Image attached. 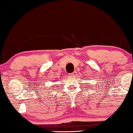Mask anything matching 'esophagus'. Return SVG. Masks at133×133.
Here are the masks:
<instances>
[{
	"mask_svg": "<svg viewBox=\"0 0 133 133\" xmlns=\"http://www.w3.org/2000/svg\"><path fill=\"white\" fill-rule=\"evenodd\" d=\"M76 74H77V72H76V71H74L73 72H72L70 75L72 76H76Z\"/></svg>",
	"mask_w": 133,
	"mask_h": 133,
	"instance_id": "obj_1",
	"label": "esophagus"
}]
</instances>
